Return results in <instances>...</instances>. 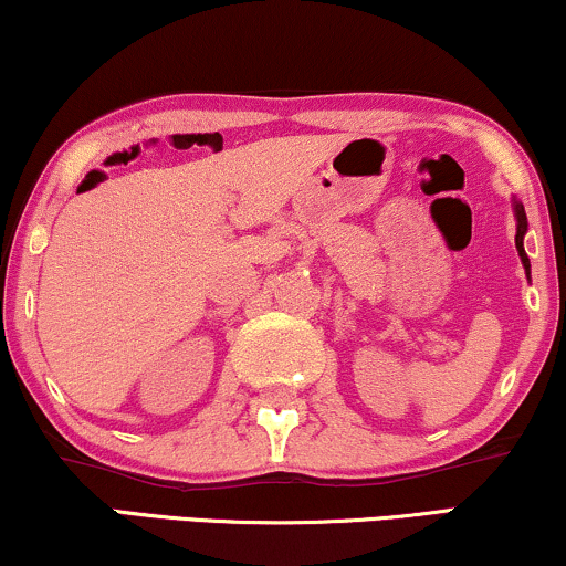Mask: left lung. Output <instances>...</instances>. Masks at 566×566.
Returning <instances> with one entry per match:
<instances>
[{"instance_id": "obj_1", "label": "left lung", "mask_w": 566, "mask_h": 566, "mask_svg": "<svg viewBox=\"0 0 566 566\" xmlns=\"http://www.w3.org/2000/svg\"><path fill=\"white\" fill-rule=\"evenodd\" d=\"M514 217H517V234H514V245H517V253L522 259V266H525V274L531 276V259H527L525 248H522V240H525L527 232V217H525V206L520 200H514Z\"/></svg>"}]
</instances>
